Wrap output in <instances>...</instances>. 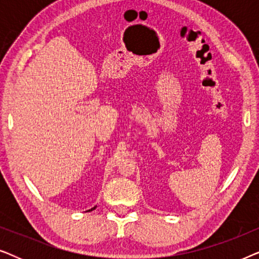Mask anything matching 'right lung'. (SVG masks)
Returning <instances> with one entry per match:
<instances>
[{"label": "right lung", "mask_w": 259, "mask_h": 259, "mask_svg": "<svg viewBox=\"0 0 259 259\" xmlns=\"http://www.w3.org/2000/svg\"><path fill=\"white\" fill-rule=\"evenodd\" d=\"M95 207H97V206H94V207H92V208H91V210H88V211H93V210H95Z\"/></svg>", "instance_id": "1"}]
</instances>
